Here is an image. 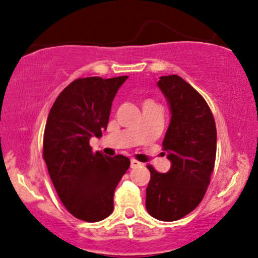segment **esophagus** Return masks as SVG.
Here are the masks:
<instances>
[{
	"mask_svg": "<svg viewBox=\"0 0 258 258\" xmlns=\"http://www.w3.org/2000/svg\"><path fill=\"white\" fill-rule=\"evenodd\" d=\"M141 165V163L139 162V161H137V160H130V167L132 168H137V167H139V166Z\"/></svg>",
	"mask_w": 258,
	"mask_h": 258,
	"instance_id": "esophagus-1",
	"label": "esophagus"
}]
</instances>
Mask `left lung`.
<instances>
[{
	"instance_id": "8db88e82",
	"label": "left lung",
	"mask_w": 258,
	"mask_h": 258,
	"mask_svg": "<svg viewBox=\"0 0 258 258\" xmlns=\"http://www.w3.org/2000/svg\"><path fill=\"white\" fill-rule=\"evenodd\" d=\"M157 87L170 107L171 120L163 138L170 170L151 173L146 209L157 220L174 221L195 210L209 185L217 154V128L207 102L177 75L161 76Z\"/></svg>"
}]
</instances>
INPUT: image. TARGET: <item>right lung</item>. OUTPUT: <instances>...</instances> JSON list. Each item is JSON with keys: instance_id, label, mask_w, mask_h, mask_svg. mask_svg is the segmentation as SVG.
I'll list each match as a JSON object with an SVG mask.
<instances>
[{"instance_id": "1", "label": "right lung", "mask_w": 258, "mask_h": 258, "mask_svg": "<svg viewBox=\"0 0 258 258\" xmlns=\"http://www.w3.org/2000/svg\"><path fill=\"white\" fill-rule=\"evenodd\" d=\"M128 76L85 77L71 82L52 104L44 132L43 156L52 184L77 219L103 220L113 212V196L129 168L123 155L92 151L90 139L102 137L112 102Z\"/></svg>"}]
</instances>
